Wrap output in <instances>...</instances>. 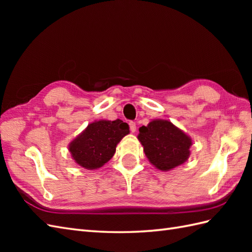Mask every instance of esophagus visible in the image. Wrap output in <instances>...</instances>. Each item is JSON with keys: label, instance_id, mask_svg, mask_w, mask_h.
I'll list each match as a JSON object with an SVG mask.
<instances>
[{"label": "esophagus", "instance_id": "1", "mask_svg": "<svg viewBox=\"0 0 252 252\" xmlns=\"http://www.w3.org/2000/svg\"><path fill=\"white\" fill-rule=\"evenodd\" d=\"M129 126H130V131H131L132 133L136 132V125H135V122H134V121H130V123H129Z\"/></svg>", "mask_w": 252, "mask_h": 252}]
</instances>
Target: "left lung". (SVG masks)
I'll use <instances>...</instances> for the list:
<instances>
[{
	"instance_id": "8db88e82",
	"label": "left lung",
	"mask_w": 252,
	"mask_h": 252,
	"mask_svg": "<svg viewBox=\"0 0 252 252\" xmlns=\"http://www.w3.org/2000/svg\"><path fill=\"white\" fill-rule=\"evenodd\" d=\"M138 140L149 161L161 171L178 167L189 156L190 138L170 121L154 120L143 126Z\"/></svg>"
}]
</instances>
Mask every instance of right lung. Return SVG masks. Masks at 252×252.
<instances>
[{
	"label": "right lung",
	"mask_w": 252,
	"mask_h": 252,
	"mask_svg": "<svg viewBox=\"0 0 252 252\" xmlns=\"http://www.w3.org/2000/svg\"><path fill=\"white\" fill-rule=\"evenodd\" d=\"M129 126L122 120L96 121L88 126L70 146L72 157L85 169H97L116 153L117 144L129 134Z\"/></svg>",
	"instance_id": "add662e5"
}]
</instances>
